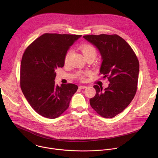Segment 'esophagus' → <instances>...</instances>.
Masks as SVG:
<instances>
[{"instance_id": "34e87169", "label": "esophagus", "mask_w": 158, "mask_h": 158, "mask_svg": "<svg viewBox=\"0 0 158 158\" xmlns=\"http://www.w3.org/2000/svg\"><path fill=\"white\" fill-rule=\"evenodd\" d=\"M87 87L85 86V85H80L79 87V88L80 89H85V88H86Z\"/></svg>"}]
</instances>
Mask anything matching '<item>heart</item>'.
<instances>
[{
	"instance_id": "b5f03b06",
	"label": "heart",
	"mask_w": 158,
	"mask_h": 158,
	"mask_svg": "<svg viewBox=\"0 0 158 158\" xmlns=\"http://www.w3.org/2000/svg\"><path fill=\"white\" fill-rule=\"evenodd\" d=\"M79 49L81 51L85 60L89 59H92L94 60L97 55L96 49H95V48L94 46H91V45H90V44H82L80 46ZM71 53H72V51L71 50L66 53V54L65 56V58H64V63L65 64L68 63L69 59L70 56L71 55ZM77 76L79 79H83L84 74L82 73H77Z\"/></svg>"
}]
</instances>
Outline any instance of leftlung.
Here are the masks:
<instances>
[{
    "instance_id": "1",
    "label": "left lung",
    "mask_w": 158,
    "mask_h": 158,
    "mask_svg": "<svg viewBox=\"0 0 158 158\" xmlns=\"http://www.w3.org/2000/svg\"><path fill=\"white\" fill-rule=\"evenodd\" d=\"M83 37L99 51L102 63L100 73L110 83L104 89L95 85L91 107L102 117L114 118L133 99L137 90L139 64L129 45L118 35H87Z\"/></svg>"
}]
</instances>
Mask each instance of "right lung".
Here are the masks:
<instances>
[{"instance_id":"1","label":"right lung","mask_w":158,"mask_h":158,"mask_svg":"<svg viewBox=\"0 0 158 158\" xmlns=\"http://www.w3.org/2000/svg\"><path fill=\"white\" fill-rule=\"evenodd\" d=\"M82 35L44 34L25 51L20 65V87L31 107L42 116L55 119L69 107L78 87L55 84L56 69L64 65L65 56Z\"/></svg>"}]
</instances>
